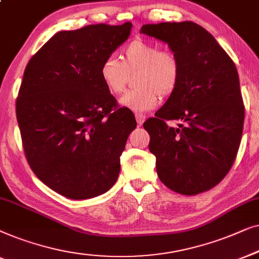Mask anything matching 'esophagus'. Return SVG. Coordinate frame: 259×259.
Returning <instances> with one entry per match:
<instances>
[{"mask_svg": "<svg viewBox=\"0 0 259 259\" xmlns=\"http://www.w3.org/2000/svg\"><path fill=\"white\" fill-rule=\"evenodd\" d=\"M135 117H136V121L138 123V125L143 124V122H144V119H145V115L140 114V112H136V114H135Z\"/></svg>", "mask_w": 259, "mask_h": 259, "instance_id": "34e87169", "label": "esophagus"}]
</instances>
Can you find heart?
I'll return each instance as SVG.
<instances>
[{
  "mask_svg": "<svg viewBox=\"0 0 259 259\" xmlns=\"http://www.w3.org/2000/svg\"><path fill=\"white\" fill-rule=\"evenodd\" d=\"M135 72L137 88L126 93L121 104L134 111H147L157 104L159 96H169L176 90L181 61L170 50H161L156 43L136 38L123 48L121 61L109 56L102 62L100 77L109 93L121 95Z\"/></svg>",
  "mask_w": 259,
  "mask_h": 259,
  "instance_id": "heart-1",
  "label": "heart"
}]
</instances>
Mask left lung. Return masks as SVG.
<instances>
[{"label":"left lung","mask_w":259,"mask_h":259,"mask_svg":"<svg viewBox=\"0 0 259 259\" xmlns=\"http://www.w3.org/2000/svg\"><path fill=\"white\" fill-rule=\"evenodd\" d=\"M141 32L167 43L181 61L176 90L143 123L159 180L182 195L210 190L231 169L242 138L244 104L236 65L194 22L145 24ZM167 120L182 123L172 128Z\"/></svg>","instance_id":"obj_1"}]
</instances>
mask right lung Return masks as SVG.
<instances>
[{
  "label": "right lung",
  "instance_id": "obj_1",
  "mask_svg": "<svg viewBox=\"0 0 259 259\" xmlns=\"http://www.w3.org/2000/svg\"><path fill=\"white\" fill-rule=\"evenodd\" d=\"M130 29L125 22L60 31L25 67L16 98L25 158L47 187L67 198L96 197L117 181L136 119L105 88L100 68Z\"/></svg>",
  "mask_w": 259,
  "mask_h": 259
}]
</instances>
